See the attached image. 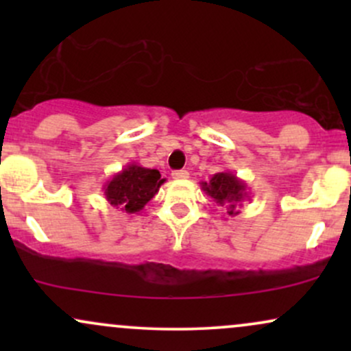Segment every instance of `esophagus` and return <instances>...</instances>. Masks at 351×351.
Returning a JSON list of instances; mask_svg holds the SVG:
<instances>
[{
  "label": "esophagus",
  "instance_id": "1",
  "mask_svg": "<svg viewBox=\"0 0 351 351\" xmlns=\"http://www.w3.org/2000/svg\"><path fill=\"white\" fill-rule=\"evenodd\" d=\"M171 176L175 180H186L189 176V173L186 170H176V171L171 173Z\"/></svg>",
  "mask_w": 351,
  "mask_h": 351
}]
</instances>
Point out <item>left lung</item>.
I'll list each match as a JSON object with an SVG mask.
<instances>
[{
	"instance_id": "1",
	"label": "left lung",
	"mask_w": 351,
	"mask_h": 351,
	"mask_svg": "<svg viewBox=\"0 0 351 351\" xmlns=\"http://www.w3.org/2000/svg\"><path fill=\"white\" fill-rule=\"evenodd\" d=\"M199 184L201 189L208 196H211L217 206L226 209L229 216L239 215V206H243V201L249 199L245 181L237 178L231 171L216 173L211 180L201 181Z\"/></svg>"
}]
</instances>
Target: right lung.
Instances as JSON below:
<instances>
[{
    "instance_id": "add662e5",
    "label": "right lung",
    "mask_w": 351,
    "mask_h": 351,
    "mask_svg": "<svg viewBox=\"0 0 351 351\" xmlns=\"http://www.w3.org/2000/svg\"><path fill=\"white\" fill-rule=\"evenodd\" d=\"M163 183L165 178H162L158 170L128 163L106 181L102 191L112 206L128 215H138Z\"/></svg>"
}]
</instances>
